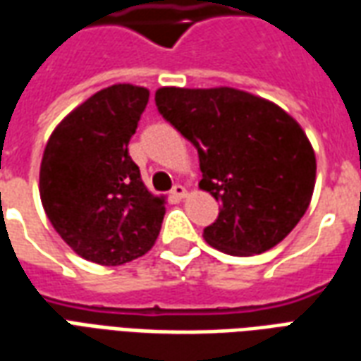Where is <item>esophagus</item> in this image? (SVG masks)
Masks as SVG:
<instances>
[{"mask_svg":"<svg viewBox=\"0 0 361 361\" xmlns=\"http://www.w3.org/2000/svg\"><path fill=\"white\" fill-rule=\"evenodd\" d=\"M170 193H172V197H176V199H183V197L188 195L185 188H183V185H180V183H178V185H173Z\"/></svg>","mask_w":361,"mask_h":361,"instance_id":"1","label":"esophagus"}]
</instances>
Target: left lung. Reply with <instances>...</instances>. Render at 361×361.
Masks as SVG:
<instances>
[{"label": "left lung", "mask_w": 361, "mask_h": 361, "mask_svg": "<svg viewBox=\"0 0 361 361\" xmlns=\"http://www.w3.org/2000/svg\"><path fill=\"white\" fill-rule=\"evenodd\" d=\"M157 108L195 145L201 189L220 203L203 235L228 255H255L300 222L315 185V154L295 119L235 89H158Z\"/></svg>", "instance_id": "left-lung-1"}]
</instances>
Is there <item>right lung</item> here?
<instances>
[{
	"label": "right lung",
	"mask_w": 361,
	"mask_h": 361,
	"mask_svg": "<svg viewBox=\"0 0 361 361\" xmlns=\"http://www.w3.org/2000/svg\"><path fill=\"white\" fill-rule=\"evenodd\" d=\"M149 90L114 85L90 96L51 133L40 166L44 211L63 242L92 263L116 267L154 245L164 201L129 157Z\"/></svg>",
	"instance_id": "add662e5"
}]
</instances>
